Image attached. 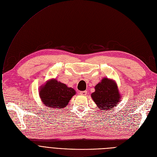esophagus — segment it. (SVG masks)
<instances>
[{
  "mask_svg": "<svg viewBox=\"0 0 157 157\" xmlns=\"http://www.w3.org/2000/svg\"><path fill=\"white\" fill-rule=\"evenodd\" d=\"M87 90H84V91H81L80 93V94L82 96H86L87 95Z\"/></svg>",
  "mask_w": 157,
  "mask_h": 157,
  "instance_id": "esophagus-1",
  "label": "esophagus"
}]
</instances>
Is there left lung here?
I'll return each instance as SVG.
<instances>
[{"instance_id":"obj_1","label":"left lung","mask_w":157,"mask_h":157,"mask_svg":"<svg viewBox=\"0 0 157 157\" xmlns=\"http://www.w3.org/2000/svg\"><path fill=\"white\" fill-rule=\"evenodd\" d=\"M94 88L91 98L101 110H109L121 101V94L114 80L103 78Z\"/></svg>"}]
</instances>
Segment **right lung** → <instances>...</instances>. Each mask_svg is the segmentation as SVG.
Listing matches in <instances>:
<instances>
[{
	"instance_id": "1",
	"label": "right lung",
	"mask_w": 157,
	"mask_h": 157,
	"mask_svg": "<svg viewBox=\"0 0 157 157\" xmlns=\"http://www.w3.org/2000/svg\"><path fill=\"white\" fill-rule=\"evenodd\" d=\"M76 94L75 90L56 79L46 82L39 89V95L44 104L51 108L63 109Z\"/></svg>"
}]
</instances>
